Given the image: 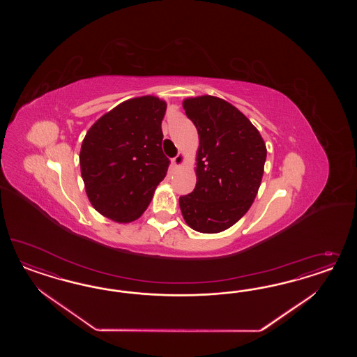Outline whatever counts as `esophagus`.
Listing matches in <instances>:
<instances>
[{
	"mask_svg": "<svg viewBox=\"0 0 357 357\" xmlns=\"http://www.w3.org/2000/svg\"><path fill=\"white\" fill-rule=\"evenodd\" d=\"M184 162V155L182 154V153H179L175 158H173V163L174 166L176 167V169H179L182 165H183Z\"/></svg>",
	"mask_w": 357,
	"mask_h": 357,
	"instance_id": "esophagus-1",
	"label": "esophagus"
}]
</instances>
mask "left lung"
<instances>
[{
	"label": "left lung",
	"instance_id": "8db88e82",
	"mask_svg": "<svg viewBox=\"0 0 357 357\" xmlns=\"http://www.w3.org/2000/svg\"><path fill=\"white\" fill-rule=\"evenodd\" d=\"M183 108L197 130L196 187L179 197L187 225L200 233L233 227L258 194L267 148L238 108L213 96L187 98Z\"/></svg>",
	"mask_w": 357,
	"mask_h": 357
}]
</instances>
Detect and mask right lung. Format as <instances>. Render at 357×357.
<instances>
[{
	"mask_svg": "<svg viewBox=\"0 0 357 357\" xmlns=\"http://www.w3.org/2000/svg\"><path fill=\"white\" fill-rule=\"evenodd\" d=\"M166 102L132 98L90 127L79 151L81 175L91 206L120 224L137 220L166 176L162 151Z\"/></svg>",
	"mask_w": 357,
	"mask_h": 357,
	"instance_id": "add662e5",
	"label": "right lung"
}]
</instances>
